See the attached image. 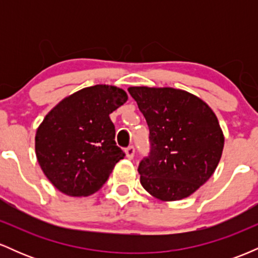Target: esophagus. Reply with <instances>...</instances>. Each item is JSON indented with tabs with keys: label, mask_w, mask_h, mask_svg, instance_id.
<instances>
[{
	"label": "esophagus",
	"mask_w": 258,
	"mask_h": 258,
	"mask_svg": "<svg viewBox=\"0 0 258 258\" xmlns=\"http://www.w3.org/2000/svg\"><path fill=\"white\" fill-rule=\"evenodd\" d=\"M125 153H126V156L128 159H133V156H135V147H127L125 149Z\"/></svg>",
	"instance_id": "1"
}]
</instances>
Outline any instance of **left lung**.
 Instances as JSON below:
<instances>
[{
	"mask_svg": "<svg viewBox=\"0 0 258 258\" xmlns=\"http://www.w3.org/2000/svg\"><path fill=\"white\" fill-rule=\"evenodd\" d=\"M149 127L150 154L141 161V184L156 199L176 201L197 191L215 172L224 136L212 109L172 87L128 88Z\"/></svg>",
	"mask_w": 258,
	"mask_h": 258,
	"instance_id": "obj_1",
	"label": "left lung"
}]
</instances>
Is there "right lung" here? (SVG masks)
<instances>
[{
    "label": "right lung",
    "instance_id": "obj_1",
    "mask_svg": "<svg viewBox=\"0 0 258 258\" xmlns=\"http://www.w3.org/2000/svg\"><path fill=\"white\" fill-rule=\"evenodd\" d=\"M127 98L116 86H91L65 97L46 115L35 136V152L44 176L59 191L88 197L104 185L125 156L109 115Z\"/></svg>",
    "mask_w": 258,
    "mask_h": 258
}]
</instances>
